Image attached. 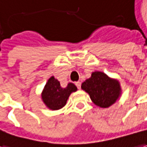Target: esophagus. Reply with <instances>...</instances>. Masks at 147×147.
I'll return each instance as SVG.
<instances>
[{"label": "esophagus", "mask_w": 147, "mask_h": 147, "mask_svg": "<svg viewBox=\"0 0 147 147\" xmlns=\"http://www.w3.org/2000/svg\"><path fill=\"white\" fill-rule=\"evenodd\" d=\"M76 85L78 89H80V87H81V83H80V82H76Z\"/></svg>", "instance_id": "esophagus-1"}]
</instances>
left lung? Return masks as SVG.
I'll return each instance as SVG.
<instances>
[{
    "label": "left lung",
    "instance_id": "obj_1",
    "mask_svg": "<svg viewBox=\"0 0 147 147\" xmlns=\"http://www.w3.org/2000/svg\"><path fill=\"white\" fill-rule=\"evenodd\" d=\"M81 88L88 92L91 100L100 108H109L119 98L121 92L120 83L101 71H94L82 84Z\"/></svg>",
    "mask_w": 147,
    "mask_h": 147
}]
</instances>
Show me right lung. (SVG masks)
I'll use <instances>...</instances> for the list:
<instances>
[{"label":"right lung","mask_w":147,"mask_h":147,"mask_svg":"<svg viewBox=\"0 0 147 147\" xmlns=\"http://www.w3.org/2000/svg\"><path fill=\"white\" fill-rule=\"evenodd\" d=\"M76 90L77 88L72 83H69L66 88H62L58 80L51 76L42 92V99L48 109L58 110L65 105L71 93Z\"/></svg>","instance_id":"1"}]
</instances>
